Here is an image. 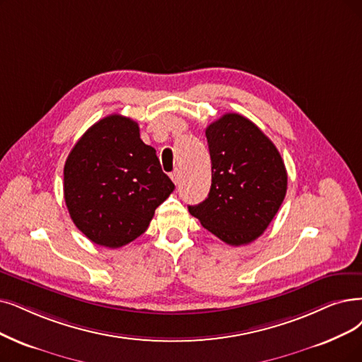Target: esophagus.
Wrapping results in <instances>:
<instances>
[{"label": "esophagus", "mask_w": 362, "mask_h": 362, "mask_svg": "<svg viewBox=\"0 0 362 362\" xmlns=\"http://www.w3.org/2000/svg\"><path fill=\"white\" fill-rule=\"evenodd\" d=\"M180 177H181L180 170H173V172L170 173V178H172V181L175 182V184H178V182H180Z\"/></svg>", "instance_id": "34e87169"}]
</instances>
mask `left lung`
Instances as JSON below:
<instances>
[{
	"mask_svg": "<svg viewBox=\"0 0 362 362\" xmlns=\"http://www.w3.org/2000/svg\"><path fill=\"white\" fill-rule=\"evenodd\" d=\"M212 184L208 197L189 206L223 242L240 247L262 236L286 194V169L274 144L251 120L227 112L205 131Z\"/></svg>",
	"mask_w": 362,
	"mask_h": 362,
	"instance_id": "8db88e82",
	"label": "left lung"
}]
</instances>
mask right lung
Instances as JSON below:
<instances>
[{
  "label": "right lung",
  "mask_w": 362,
  "mask_h": 362,
  "mask_svg": "<svg viewBox=\"0 0 362 362\" xmlns=\"http://www.w3.org/2000/svg\"><path fill=\"white\" fill-rule=\"evenodd\" d=\"M175 189L156 150L132 119L111 114L84 132L64 168V197L81 233L120 248L150 226L156 208Z\"/></svg>",
  "instance_id": "1"
}]
</instances>
